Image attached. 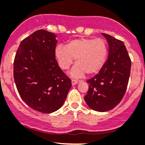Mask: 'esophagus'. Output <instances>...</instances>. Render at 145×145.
<instances>
[{
  "label": "esophagus",
  "mask_w": 145,
  "mask_h": 145,
  "mask_svg": "<svg viewBox=\"0 0 145 145\" xmlns=\"http://www.w3.org/2000/svg\"><path fill=\"white\" fill-rule=\"evenodd\" d=\"M78 84V81L77 80H75V79H72L71 80V84H72L73 86L76 85V84Z\"/></svg>",
  "instance_id": "34e87169"
}]
</instances>
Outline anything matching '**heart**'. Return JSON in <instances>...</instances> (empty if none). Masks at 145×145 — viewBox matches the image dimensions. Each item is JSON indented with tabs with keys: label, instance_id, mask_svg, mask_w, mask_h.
Listing matches in <instances>:
<instances>
[{
	"label": "heart",
	"instance_id": "heart-1",
	"mask_svg": "<svg viewBox=\"0 0 145 145\" xmlns=\"http://www.w3.org/2000/svg\"><path fill=\"white\" fill-rule=\"evenodd\" d=\"M108 46L103 39L78 38L70 40L65 47H56L54 56L60 68L69 69L76 59L71 75L79 78L86 73L91 75L102 69L108 57Z\"/></svg>",
	"mask_w": 145,
	"mask_h": 145
}]
</instances>
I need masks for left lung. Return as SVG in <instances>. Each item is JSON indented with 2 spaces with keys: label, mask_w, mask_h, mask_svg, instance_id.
<instances>
[{
  "label": "left lung",
  "mask_w": 145,
  "mask_h": 145,
  "mask_svg": "<svg viewBox=\"0 0 145 145\" xmlns=\"http://www.w3.org/2000/svg\"><path fill=\"white\" fill-rule=\"evenodd\" d=\"M109 46L108 58L99 72L88 79L89 86L84 97L86 103L98 112L110 110L123 99L129 81L131 60L124 43L102 33Z\"/></svg>",
  "instance_id": "1"
}]
</instances>
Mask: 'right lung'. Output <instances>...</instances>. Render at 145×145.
<instances>
[{"mask_svg":"<svg viewBox=\"0 0 145 145\" xmlns=\"http://www.w3.org/2000/svg\"><path fill=\"white\" fill-rule=\"evenodd\" d=\"M56 37L44 29L35 31L21 42L14 59V80L21 98L43 113L59 109L71 87L54 56Z\"/></svg>","mask_w":145,"mask_h":145,"instance_id":"obj_1","label":"right lung"}]
</instances>
